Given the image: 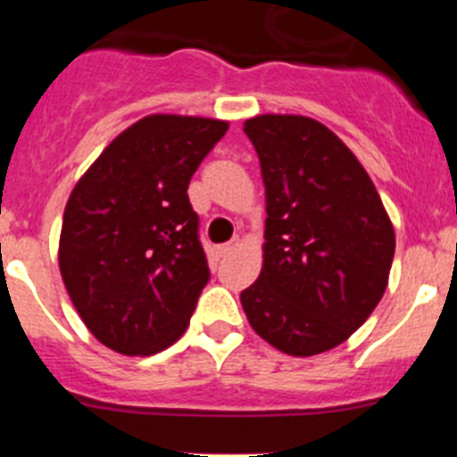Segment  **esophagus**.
I'll use <instances>...</instances> for the list:
<instances>
[{
    "label": "esophagus",
    "mask_w": 457,
    "mask_h": 457,
    "mask_svg": "<svg viewBox=\"0 0 457 457\" xmlns=\"http://www.w3.org/2000/svg\"><path fill=\"white\" fill-rule=\"evenodd\" d=\"M240 242H242L240 237H233L231 242H226V245H221V247H220V253H221V256H228V253L236 252V249L240 247Z\"/></svg>",
    "instance_id": "34e87169"
}]
</instances>
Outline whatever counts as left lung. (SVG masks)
Wrapping results in <instances>:
<instances>
[{
  "mask_svg": "<svg viewBox=\"0 0 457 457\" xmlns=\"http://www.w3.org/2000/svg\"><path fill=\"white\" fill-rule=\"evenodd\" d=\"M265 185L263 268L240 293L258 337L290 357L348 341L389 284L395 233L373 180L320 120H245Z\"/></svg>",
  "mask_w": 457,
  "mask_h": 457,
  "instance_id": "8db88e82",
  "label": "left lung"
}]
</instances>
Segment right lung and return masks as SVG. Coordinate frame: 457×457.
<instances>
[{"mask_svg": "<svg viewBox=\"0 0 457 457\" xmlns=\"http://www.w3.org/2000/svg\"><path fill=\"white\" fill-rule=\"evenodd\" d=\"M228 120L148 114L125 128L68 196L59 270L88 332L148 357L187 329L208 261L187 185Z\"/></svg>", "mask_w": 457, "mask_h": 457, "instance_id": "1", "label": "right lung"}]
</instances>
